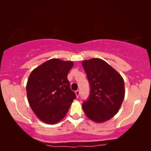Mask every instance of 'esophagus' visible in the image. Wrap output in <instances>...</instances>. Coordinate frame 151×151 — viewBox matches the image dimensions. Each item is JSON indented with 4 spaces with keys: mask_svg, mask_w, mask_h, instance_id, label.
Here are the masks:
<instances>
[{
    "mask_svg": "<svg viewBox=\"0 0 151 151\" xmlns=\"http://www.w3.org/2000/svg\"><path fill=\"white\" fill-rule=\"evenodd\" d=\"M75 94H76V96L78 97V96H79V95H80V94H81V92H80V91H79V90H76V91H75Z\"/></svg>",
    "mask_w": 151,
    "mask_h": 151,
    "instance_id": "obj_1",
    "label": "esophagus"
}]
</instances>
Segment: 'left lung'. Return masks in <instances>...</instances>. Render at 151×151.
I'll return each instance as SVG.
<instances>
[{
  "label": "left lung",
  "mask_w": 151,
  "mask_h": 151,
  "mask_svg": "<svg viewBox=\"0 0 151 151\" xmlns=\"http://www.w3.org/2000/svg\"><path fill=\"white\" fill-rule=\"evenodd\" d=\"M82 65L90 85L88 99L82 106L88 119L103 122L118 112L124 98V83L122 76L100 58L84 60Z\"/></svg>",
  "instance_id": "8db88e82"
}]
</instances>
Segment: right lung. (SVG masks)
Wrapping results in <instances>:
<instances>
[{
  "label": "right lung",
  "instance_id": "1",
  "mask_svg": "<svg viewBox=\"0 0 151 151\" xmlns=\"http://www.w3.org/2000/svg\"><path fill=\"white\" fill-rule=\"evenodd\" d=\"M71 61L52 58L32 71L28 79V101L38 118L55 124L66 116L76 94L71 90L68 73Z\"/></svg>",
  "mask_w": 151,
  "mask_h": 151
}]
</instances>
